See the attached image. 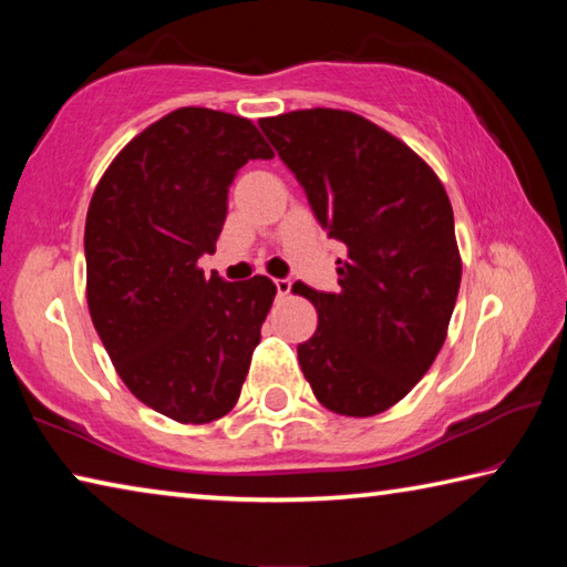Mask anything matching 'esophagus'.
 Masks as SVG:
<instances>
[{
  "label": "esophagus",
  "instance_id": "esophagus-1",
  "mask_svg": "<svg viewBox=\"0 0 567 567\" xmlns=\"http://www.w3.org/2000/svg\"><path fill=\"white\" fill-rule=\"evenodd\" d=\"M275 287H277V295L280 297H287L292 290V280H287V277H282V280H275Z\"/></svg>",
  "mask_w": 567,
  "mask_h": 567
}]
</instances>
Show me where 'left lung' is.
Segmentation results:
<instances>
[{
    "instance_id": "8db88e82",
    "label": "left lung",
    "mask_w": 567,
    "mask_h": 567,
    "mask_svg": "<svg viewBox=\"0 0 567 567\" xmlns=\"http://www.w3.org/2000/svg\"><path fill=\"white\" fill-rule=\"evenodd\" d=\"M260 127L318 223L348 247L338 292L292 287L318 310V330L297 344L300 368L328 410L378 415L445 342L463 275L447 192L405 142L354 112L297 110Z\"/></svg>"
}]
</instances>
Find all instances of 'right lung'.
<instances>
[{
  "label": "right lung",
  "instance_id": "1",
  "mask_svg": "<svg viewBox=\"0 0 567 567\" xmlns=\"http://www.w3.org/2000/svg\"><path fill=\"white\" fill-rule=\"evenodd\" d=\"M270 157L249 120L182 107L140 132L92 195L94 330L132 395L177 422L227 415L260 342L272 280L225 282L197 262L215 252L237 169Z\"/></svg>",
  "mask_w": 567,
  "mask_h": 567
}]
</instances>
